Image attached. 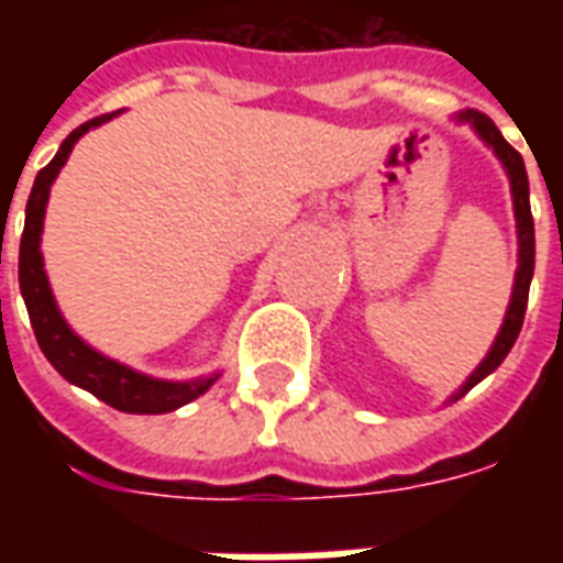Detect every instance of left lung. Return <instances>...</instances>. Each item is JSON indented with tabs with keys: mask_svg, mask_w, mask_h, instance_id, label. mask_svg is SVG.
I'll use <instances>...</instances> for the list:
<instances>
[{
	"mask_svg": "<svg viewBox=\"0 0 563 563\" xmlns=\"http://www.w3.org/2000/svg\"><path fill=\"white\" fill-rule=\"evenodd\" d=\"M461 120H471V126L483 135V141L488 147H495L497 159L504 162V168L509 174V184H512V205H516V222H519V271H516V286H512V301H509L507 319L500 325V334H497L492 353L485 355V362L471 374V379L459 389L455 398L467 395V391L485 379L492 371H495L507 353L512 350V343L519 338L521 322H525V307H528V289H531L533 277V217H531V201H528V172H525V162H521V153L512 144H509L500 129L492 123V117H485L483 111H464Z\"/></svg>",
	"mask_w": 563,
	"mask_h": 563,
	"instance_id": "left-lung-1",
	"label": "left lung"
}]
</instances>
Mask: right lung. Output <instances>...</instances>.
Wrapping results in <instances>:
<instances>
[{
	"label": "right lung",
	"mask_w": 563,
	"mask_h": 563,
	"mask_svg": "<svg viewBox=\"0 0 563 563\" xmlns=\"http://www.w3.org/2000/svg\"><path fill=\"white\" fill-rule=\"evenodd\" d=\"M114 114L92 117L84 126L75 129L59 144L54 159L47 162L38 172V177H35L30 201H26V225H23V238H20V292H23V301H26V310H30L35 341L42 346V353L47 355V362L68 383L92 391L99 401L111 404L114 410H123V413H172L177 407L196 401L198 395H205L217 377L196 379V383H162V379L135 374L126 365L111 362V358H104L96 350H90L75 331L68 329L63 313L56 310L54 292H51L47 274H44L42 250H38V244H42L44 208H47V196H51L54 177L66 165L75 141L84 132H90L92 126H102L104 120H111Z\"/></svg>",
	"instance_id": "add662e5"
}]
</instances>
